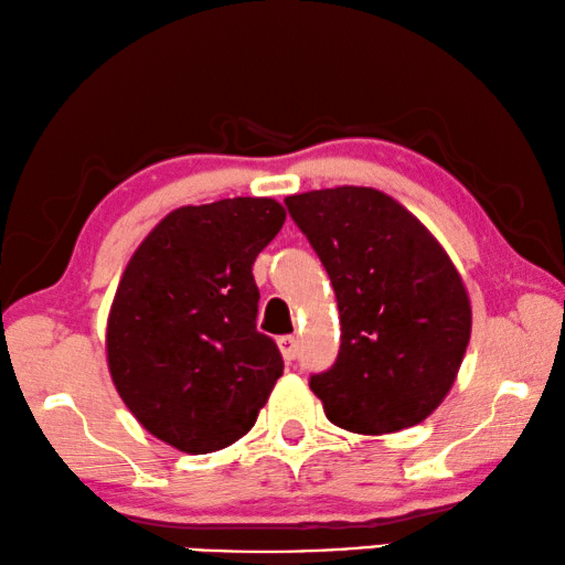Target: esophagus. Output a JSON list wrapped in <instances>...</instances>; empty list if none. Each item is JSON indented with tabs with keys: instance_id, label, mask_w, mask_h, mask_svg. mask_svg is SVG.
I'll use <instances>...</instances> for the list:
<instances>
[{
	"instance_id": "obj_1",
	"label": "esophagus",
	"mask_w": 565,
	"mask_h": 565,
	"mask_svg": "<svg viewBox=\"0 0 565 565\" xmlns=\"http://www.w3.org/2000/svg\"><path fill=\"white\" fill-rule=\"evenodd\" d=\"M277 348H280L282 358L288 360V362H292L295 358H298V340H295L292 334H288V338H280V340H277Z\"/></svg>"
}]
</instances>
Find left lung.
<instances>
[{
	"instance_id": "8db88e82",
	"label": "left lung",
	"mask_w": 565,
	"mask_h": 565,
	"mask_svg": "<svg viewBox=\"0 0 565 565\" xmlns=\"http://www.w3.org/2000/svg\"><path fill=\"white\" fill-rule=\"evenodd\" d=\"M285 205L338 295L340 354L310 377L328 419L354 434L424 422L449 394L471 338L469 295L447 250L374 188H322Z\"/></svg>"
}]
</instances>
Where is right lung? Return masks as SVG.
I'll return each instance as SVG.
<instances>
[{"label":"right lung","instance_id":"1","mask_svg":"<svg viewBox=\"0 0 565 565\" xmlns=\"http://www.w3.org/2000/svg\"><path fill=\"white\" fill-rule=\"evenodd\" d=\"M282 223L273 198L183 205L126 265L106 324L108 370L141 427L178 451L245 437L280 380V350L255 330L253 263Z\"/></svg>","mask_w":565,"mask_h":565}]
</instances>
